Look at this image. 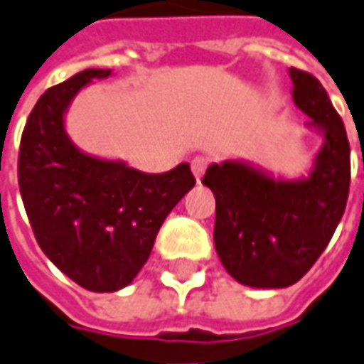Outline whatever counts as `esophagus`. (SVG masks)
<instances>
[{
  "label": "esophagus",
  "mask_w": 364,
  "mask_h": 364,
  "mask_svg": "<svg viewBox=\"0 0 364 364\" xmlns=\"http://www.w3.org/2000/svg\"><path fill=\"white\" fill-rule=\"evenodd\" d=\"M190 166H192V174H194V178L200 182V178H202L204 170H206V166H208V158H204V156H196V158L190 162Z\"/></svg>",
  "instance_id": "34e87169"
}]
</instances>
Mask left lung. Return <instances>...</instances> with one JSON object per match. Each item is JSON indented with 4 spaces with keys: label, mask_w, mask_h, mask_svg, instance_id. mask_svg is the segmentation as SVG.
Listing matches in <instances>:
<instances>
[{
    "label": "left lung",
    "mask_w": 364,
    "mask_h": 364,
    "mask_svg": "<svg viewBox=\"0 0 364 364\" xmlns=\"http://www.w3.org/2000/svg\"><path fill=\"white\" fill-rule=\"evenodd\" d=\"M292 100L323 136L309 176L287 180L242 162L208 166L216 198L214 246L226 272L252 289H284L311 270L347 206L350 148L343 119L314 75L290 68Z\"/></svg>",
    "instance_id": "left-lung-1"
}]
</instances>
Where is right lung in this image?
I'll list each match as a JSON object with an SVG mask.
<instances>
[{"label":"right lung","instance_id":"obj_1","mask_svg":"<svg viewBox=\"0 0 364 364\" xmlns=\"http://www.w3.org/2000/svg\"><path fill=\"white\" fill-rule=\"evenodd\" d=\"M109 74L84 70L50 87L29 114L17 162L21 200L43 255L92 292H116L136 279L166 216L196 184L186 162L146 174L70 140V104Z\"/></svg>","mask_w":364,"mask_h":364}]
</instances>
